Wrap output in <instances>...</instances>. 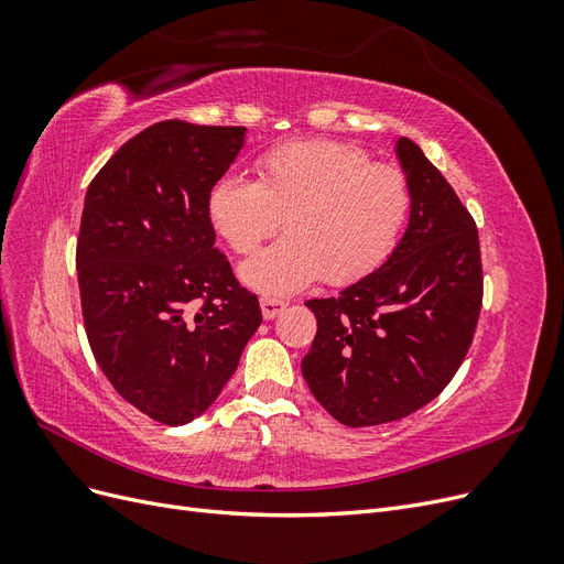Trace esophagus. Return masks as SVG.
<instances>
[{
	"label": "esophagus",
	"instance_id": "esophagus-1",
	"mask_svg": "<svg viewBox=\"0 0 564 564\" xmlns=\"http://www.w3.org/2000/svg\"><path fill=\"white\" fill-rule=\"evenodd\" d=\"M284 308H286L284 301H278V299H261L263 319H275Z\"/></svg>",
	"mask_w": 564,
	"mask_h": 564
}]
</instances>
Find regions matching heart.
<instances>
[{
	"instance_id": "1",
	"label": "heart",
	"mask_w": 564,
	"mask_h": 564,
	"mask_svg": "<svg viewBox=\"0 0 564 564\" xmlns=\"http://www.w3.org/2000/svg\"><path fill=\"white\" fill-rule=\"evenodd\" d=\"M259 178L218 176L207 218L237 253H251L282 226L286 237L240 265V280L263 296H289L324 280L340 286L386 263L409 214L398 169L371 164L338 141H294L259 160Z\"/></svg>"
}]
</instances>
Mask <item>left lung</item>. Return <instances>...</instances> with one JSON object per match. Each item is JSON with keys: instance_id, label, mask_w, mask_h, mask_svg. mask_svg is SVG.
<instances>
[{"instance_id": "8db88e82", "label": "left lung", "mask_w": 564, "mask_h": 564, "mask_svg": "<svg viewBox=\"0 0 564 564\" xmlns=\"http://www.w3.org/2000/svg\"><path fill=\"white\" fill-rule=\"evenodd\" d=\"M409 220L381 268L305 305L317 334L301 371L350 429L398 421L435 400L464 362L482 305L480 242L452 185L409 139L395 141Z\"/></svg>"}]
</instances>
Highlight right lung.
Wrapping results in <instances>:
<instances>
[{
    "label": "right lung",
    "instance_id": "right-lung-1",
    "mask_svg": "<svg viewBox=\"0 0 564 564\" xmlns=\"http://www.w3.org/2000/svg\"><path fill=\"white\" fill-rule=\"evenodd\" d=\"M247 127L166 119L119 148L84 197L77 280L84 327L112 388L145 416L185 425L230 381L261 324L207 218Z\"/></svg>",
    "mask_w": 564,
    "mask_h": 564
}]
</instances>
